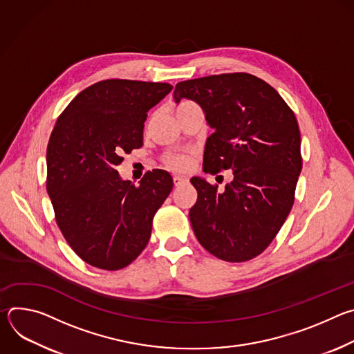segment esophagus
<instances>
[{"label":"esophagus","mask_w":354,"mask_h":354,"mask_svg":"<svg viewBox=\"0 0 354 354\" xmlns=\"http://www.w3.org/2000/svg\"><path fill=\"white\" fill-rule=\"evenodd\" d=\"M187 180H189V179L185 178V176H178V175L174 176V185H175V186H182V185L186 183Z\"/></svg>","instance_id":"obj_1"}]
</instances>
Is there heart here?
<instances>
[{
  "mask_svg": "<svg viewBox=\"0 0 354 354\" xmlns=\"http://www.w3.org/2000/svg\"><path fill=\"white\" fill-rule=\"evenodd\" d=\"M194 104L192 102H182L178 105L176 111L179 109H183V108H187V106H192ZM167 165L171 167L172 169H176V171H183L187 168L189 165V158L186 156H180V154H169L167 157Z\"/></svg>",
  "mask_w": 354,
  "mask_h": 354,
  "instance_id": "1",
  "label": "heart"
}]
</instances>
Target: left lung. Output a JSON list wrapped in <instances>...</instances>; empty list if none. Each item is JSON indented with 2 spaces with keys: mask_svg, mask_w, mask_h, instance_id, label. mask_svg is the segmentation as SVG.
<instances>
[{
  "mask_svg": "<svg viewBox=\"0 0 354 354\" xmlns=\"http://www.w3.org/2000/svg\"><path fill=\"white\" fill-rule=\"evenodd\" d=\"M175 104L196 102L214 133L203 171H232L223 192L193 176L197 201L189 217L206 250L227 262H245L269 246L292 203L301 174L297 119L279 92L246 73L210 75L176 84Z\"/></svg>",
  "mask_w": 354,
  "mask_h": 354,
  "instance_id": "obj_1",
  "label": "left lung"
}]
</instances>
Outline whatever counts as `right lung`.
Listing matches in <instances>:
<instances>
[{"label":"right lung","mask_w":354,"mask_h":354,"mask_svg":"<svg viewBox=\"0 0 354 354\" xmlns=\"http://www.w3.org/2000/svg\"><path fill=\"white\" fill-rule=\"evenodd\" d=\"M171 91L165 82H96L71 100L50 136L47 193L57 225L95 268L119 270L141 254L174 187L162 169L148 171L138 186L116 171L123 153L142 145L148 111Z\"/></svg>","instance_id":"obj_1"}]
</instances>
